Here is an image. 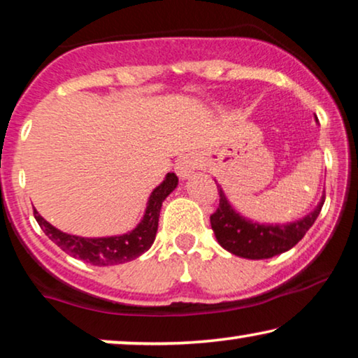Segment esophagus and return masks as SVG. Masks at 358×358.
<instances>
[{"label": "esophagus", "instance_id": "1", "mask_svg": "<svg viewBox=\"0 0 358 358\" xmlns=\"http://www.w3.org/2000/svg\"><path fill=\"white\" fill-rule=\"evenodd\" d=\"M199 166V158L194 157V155H184V157H180L178 159V163H176V173H178L180 179H189Z\"/></svg>", "mask_w": 358, "mask_h": 358}]
</instances>
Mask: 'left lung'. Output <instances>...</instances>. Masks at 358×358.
Returning a JSON list of instances; mask_svg holds the SVG:
<instances>
[{
  "mask_svg": "<svg viewBox=\"0 0 358 358\" xmlns=\"http://www.w3.org/2000/svg\"><path fill=\"white\" fill-rule=\"evenodd\" d=\"M217 192H220V206L210 217L211 229L224 250L247 260H263L291 250L313 226L324 203L323 194L317 208L300 220L286 224H268L241 215L227 200L220 184H217Z\"/></svg>",
  "mask_w": 358,
  "mask_h": 358,
  "instance_id": "left-lung-1",
  "label": "left lung"
}]
</instances>
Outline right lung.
Wrapping results in <instances>:
<instances>
[{
    "label": "right lung",
    "mask_w": 358,
    "mask_h": 358,
    "mask_svg": "<svg viewBox=\"0 0 358 358\" xmlns=\"http://www.w3.org/2000/svg\"><path fill=\"white\" fill-rule=\"evenodd\" d=\"M179 179L174 173H168L163 182L155 187L147 200L145 213L138 224L126 234L108 237H82L67 234L48 221L34 208V216L41 231L53 241L61 250L71 257L90 263L93 266H113L136 260L153 245L158 231L159 211L166 196L178 187Z\"/></svg>",
    "instance_id": "add662e5"
}]
</instances>
